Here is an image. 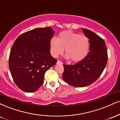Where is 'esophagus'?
I'll list each match as a JSON object with an SVG mask.
<instances>
[{"label":"esophagus","mask_w":120,"mask_h":120,"mask_svg":"<svg viewBox=\"0 0 120 120\" xmlns=\"http://www.w3.org/2000/svg\"><path fill=\"white\" fill-rule=\"evenodd\" d=\"M62 63H62L61 61H59V60H57V63H56V64H61Z\"/></svg>","instance_id":"34e87169"}]
</instances>
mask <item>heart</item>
Instances as JSON below:
<instances>
[{"instance_id": "obj_1", "label": "heart", "mask_w": 120, "mask_h": 120, "mask_svg": "<svg viewBox=\"0 0 120 120\" xmlns=\"http://www.w3.org/2000/svg\"><path fill=\"white\" fill-rule=\"evenodd\" d=\"M89 39L86 35L69 30L60 33L56 40L52 39L49 42L50 52L53 57L61 55L64 49L66 58L73 62L83 60L89 53Z\"/></svg>"}]
</instances>
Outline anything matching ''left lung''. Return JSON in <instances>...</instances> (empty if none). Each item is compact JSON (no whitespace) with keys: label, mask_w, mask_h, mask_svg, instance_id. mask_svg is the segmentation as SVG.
<instances>
[{"label":"left lung","mask_w":120,"mask_h":120,"mask_svg":"<svg viewBox=\"0 0 120 120\" xmlns=\"http://www.w3.org/2000/svg\"><path fill=\"white\" fill-rule=\"evenodd\" d=\"M81 29L89 39L90 51L82 61L74 65L64 64L62 76L67 83L77 87L87 86L97 80L108 61L107 49L104 40L91 30Z\"/></svg>","instance_id":"obj_1"}]
</instances>
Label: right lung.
Returning <instances> with one entry per match:
<instances>
[{"instance_id":"right-lung-1","label":"right lung","mask_w":120,"mask_h":120,"mask_svg":"<svg viewBox=\"0 0 120 120\" xmlns=\"http://www.w3.org/2000/svg\"><path fill=\"white\" fill-rule=\"evenodd\" d=\"M55 33L51 27H39L21 34L15 41L9 67L13 81L21 90L36 91L43 83L46 71L56 64L57 60L49 50Z\"/></svg>"}]
</instances>
